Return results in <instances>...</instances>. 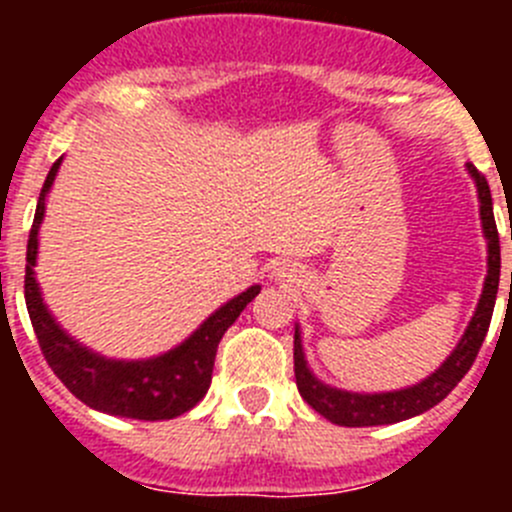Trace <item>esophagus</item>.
I'll list each match as a JSON object with an SVG mask.
<instances>
[{
	"instance_id": "esophagus-1",
	"label": "esophagus",
	"mask_w": 512,
	"mask_h": 512,
	"mask_svg": "<svg viewBox=\"0 0 512 512\" xmlns=\"http://www.w3.org/2000/svg\"><path fill=\"white\" fill-rule=\"evenodd\" d=\"M277 277H289V271H287V269H279V271H277Z\"/></svg>"
}]
</instances>
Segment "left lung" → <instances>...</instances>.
<instances>
[{
  "label": "left lung",
  "instance_id": "1",
  "mask_svg": "<svg viewBox=\"0 0 512 512\" xmlns=\"http://www.w3.org/2000/svg\"><path fill=\"white\" fill-rule=\"evenodd\" d=\"M469 174L474 176L479 189V212H482V228H485L487 248H490V259H487L490 269H487L482 300H479L467 333H464L454 354L443 361V366L436 374H431L425 382L415 384L410 390L387 392V395H354V392L330 390V387H325V384H320L318 379L312 377L310 369H307L305 356H302L300 333L295 330L297 390H300L302 400L312 410H318L323 418H328L330 423L348 425V428H364V425H384L413 418V415H420L425 410H431L433 405H438L464 379V374L472 369L487 330H490L492 310H495L497 284H500V235H497L495 215H492V194L485 174H479L474 164H469Z\"/></svg>",
  "mask_w": 512,
  "mask_h": 512
}]
</instances>
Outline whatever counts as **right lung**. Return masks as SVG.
Here are the masks:
<instances>
[{"label": "right lung", "mask_w": 512, "mask_h": 512, "mask_svg": "<svg viewBox=\"0 0 512 512\" xmlns=\"http://www.w3.org/2000/svg\"><path fill=\"white\" fill-rule=\"evenodd\" d=\"M58 164H61V158L51 166L43 189H40L38 210H35L33 228L27 238L25 266L27 312H30V323H33L45 361L53 374L66 384L71 395L102 413L135 420H171L187 413L210 390L217 343L225 336V330L238 320L243 307L259 295L261 287L246 289L243 295L230 300L210 320H205V325L189 341L158 359L110 361L87 351L58 328L51 312L45 310L38 282L33 277L45 192L51 189L53 179H56Z\"/></svg>", "instance_id": "add662e5"}]
</instances>
